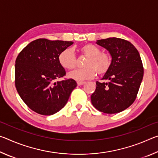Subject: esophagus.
<instances>
[{
    "instance_id": "1",
    "label": "esophagus",
    "mask_w": 158,
    "mask_h": 158,
    "mask_svg": "<svg viewBox=\"0 0 158 158\" xmlns=\"http://www.w3.org/2000/svg\"><path fill=\"white\" fill-rule=\"evenodd\" d=\"M85 84V81H78L77 82V84H78V85H82Z\"/></svg>"
}]
</instances>
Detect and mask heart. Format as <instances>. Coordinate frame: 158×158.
<instances>
[{"label": "heart", "mask_w": 158, "mask_h": 158, "mask_svg": "<svg viewBox=\"0 0 158 158\" xmlns=\"http://www.w3.org/2000/svg\"><path fill=\"white\" fill-rule=\"evenodd\" d=\"M79 52L88 57L85 62V68L75 69L68 74L69 78L81 81L90 79L98 74L103 75L110 69L111 57L108 53L101 52L98 47L92 44L82 45L79 49ZM58 61L65 69H73L76 64V57L71 49L63 50L58 56Z\"/></svg>", "instance_id": "heart-1"}]
</instances>
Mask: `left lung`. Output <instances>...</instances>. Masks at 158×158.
Returning <instances> with one entry per match:
<instances>
[{
  "label": "left lung",
  "instance_id": "left-lung-1",
  "mask_svg": "<svg viewBox=\"0 0 158 158\" xmlns=\"http://www.w3.org/2000/svg\"><path fill=\"white\" fill-rule=\"evenodd\" d=\"M96 43L109 51L111 65L102 78L109 82L96 81L91 102L103 113H119L137 98L143 76L142 61L135 47L125 40L109 37Z\"/></svg>",
  "mask_w": 158,
  "mask_h": 158
}]
</instances>
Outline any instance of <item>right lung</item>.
<instances>
[{"instance_id": "1", "label": "right lung", "mask_w": 158, "mask_h": 158, "mask_svg": "<svg viewBox=\"0 0 158 158\" xmlns=\"http://www.w3.org/2000/svg\"><path fill=\"white\" fill-rule=\"evenodd\" d=\"M73 42L40 38L31 42L15 61V86L29 108L49 116L63 108L77 82L73 79L55 81L65 75L58 56Z\"/></svg>"}]
</instances>
